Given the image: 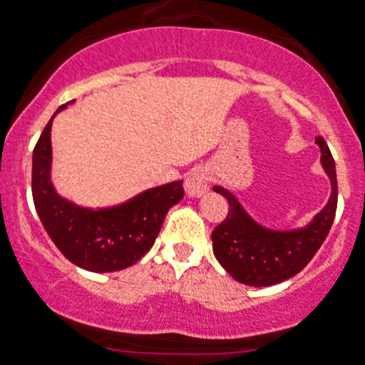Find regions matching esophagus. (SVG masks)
Masks as SVG:
<instances>
[{
	"label": "esophagus",
	"instance_id": "34e87169",
	"mask_svg": "<svg viewBox=\"0 0 365 365\" xmlns=\"http://www.w3.org/2000/svg\"><path fill=\"white\" fill-rule=\"evenodd\" d=\"M184 190H186V193L190 195V197H202L204 193H207L209 181L204 168H193V170L186 175V179H184Z\"/></svg>",
	"mask_w": 365,
	"mask_h": 365
}]
</instances>
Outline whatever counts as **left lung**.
Here are the masks:
<instances>
[{"mask_svg": "<svg viewBox=\"0 0 365 365\" xmlns=\"http://www.w3.org/2000/svg\"><path fill=\"white\" fill-rule=\"evenodd\" d=\"M320 163L330 181V197L325 207L307 225L290 230L264 227L240 204L227 187L212 186L228 202V216L212 232V251L221 267L239 283L247 287H272L299 274L317 255L329 235L337 209L336 163L322 137Z\"/></svg>", "mask_w": 365, "mask_h": 365, "instance_id": "1", "label": "left lung"}]
</instances>
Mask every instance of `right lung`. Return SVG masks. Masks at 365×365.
<instances>
[{"label": "right lung", "mask_w": 365, "mask_h": 365, "mask_svg": "<svg viewBox=\"0 0 365 365\" xmlns=\"http://www.w3.org/2000/svg\"><path fill=\"white\" fill-rule=\"evenodd\" d=\"M43 128L33 151L31 191L45 232L58 250L81 269L115 272L133 265L153 247L168 209L182 200V181L149 187L107 207H86L58 193L52 182V121Z\"/></svg>", "instance_id": "add662e5"}]
</instances>
